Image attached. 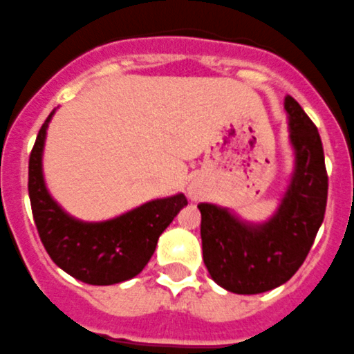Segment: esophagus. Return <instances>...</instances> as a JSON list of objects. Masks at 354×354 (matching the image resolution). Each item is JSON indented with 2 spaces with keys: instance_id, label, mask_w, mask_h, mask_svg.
<instances>
[{
  "instance_id": "esophagus-1",
  "label": "esophagus",
  "mask_w": 354,
  "mask_h": 354,
  "mask_svg": "<svg viewBox=\"0 0 354 354\" xmlns=\"http://www.w3.org/2000/svg\"><path fill=\"white\" fill-rule=\"evenodd\" d=\"M187 196H189L191 201H200L201 200L200 187L194 186V184H191V186L187 187Z\"/></svg>"
}]
</instances>
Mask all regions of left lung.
<instances>
[{
    "instance_id": "1",
    "label": "left lung",
    "mask_w": 354,
    "mask_h": 354,
    "mask_svg": "<svg viewBox=\"0 0 354 354\" xmlns=\"http://www.w3.org/2000/svg\"><path fill=\"white\" fill-rule=\"evenodd\" d=\"M285 111L294 171L274 214L254 224L230 208L198 205L205 266L212 280L233 294H262L290 280L325 217L328 177L318 129L294 97H285Z\"/></svg>"
}]
</instances>
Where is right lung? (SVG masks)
Listing matches in <instances>:
<instances>
[{
    "mask_svg": "<svg viewBox=\"0 0 354 354\" xmlns=\"http://www.w3.org/2000/svg\"><path fill=\"white\" fill-rule=\"evenodd\" d=\"M55 109L43 123L29 156V200L43 247L60 269L88 285H114L139 274L160 234L187 205L183 193L147 201L102 222L74 218L50 196L43 177V147Z\"/></svg>",
    "mask_w": 354,
    "mask_h": 354,
    "instance_id": "1",
    "label": "right lung"
}]
</instances>
